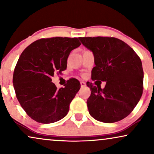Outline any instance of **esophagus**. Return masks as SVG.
Masks as SVG:
<instances>
[{
	"mask_svg": "<svg viewBox=\"0 0 154 154\" xmlns=\"http://www.w3.org/2000/svg\"><path fill=\"white\" fill-rule=\"evenodd\" d=\"M80 83H81V85L82 88L85 87V86L86 85V83L84 81H81V82H80Z\"/></svg>",
	"mask_w": 154,
	"mask_h": 154,
	"instance_id": "esophagus-1",
	"label": "esophagus"
}]
</instances>
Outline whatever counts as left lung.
<instances>
[{"instance_id": "8db88e82", "label": "left lung", "mask_w": 154, "mask_h": 154, "mask_svg": "<svg viewBox=\"0 0 154 154\" xmlns=\"http://www.w3.org/2000/svg\"><path fill=\"white\" fill-rule=\"evenodd\" d=\"M93 52L95 66L92 80L106 81L104 88L88 82L91 94L87 100L92 117L103 123H115L133 111L143 92L144 71L140 57L121 40L113 37H80Z\"/></svg>"}]
</instances>
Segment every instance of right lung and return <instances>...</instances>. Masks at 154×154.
I'll return each instance as SVG.
<instances>
[{"instance_id": "right-lung-1", "label": "right lung", "mask_w": 154, "mask_h": 154, "mask_svg": "<svg viewBox=\"0 0 154 154\" xmlns=\"http://www.w3.org/2000/svg\"><path fill=\"white\" fill-rule=\"evenodd\" d=\"M81 45L77 38L54 37L35 41L25 48L13 73V85L21 106L31 119L52 123L66 116L81 88L75 79L57 88L52 76L66 69L71 50Z\"/></svg>"}]
</instances>
